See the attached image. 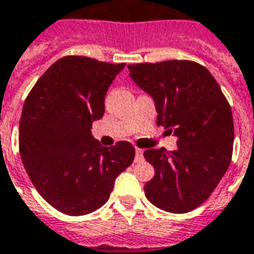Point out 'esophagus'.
I'll return each mask as SVG.
<instances>
[{
	"label": "esophagus",
	"instance_id": "esophagus-1",
	"mask_svg": "<svg viewBox=\"0 0 254 254\" xmlns=\"http://www.w3.org/2000/svg\"><path fill=\"white\" fill-rule=\"evenodd\" d=\"M144 158V151L141 148H135V161H141Z\"/></svg>",
	"mask_w": 254,
	"mask_h": 254
}]
</instances>
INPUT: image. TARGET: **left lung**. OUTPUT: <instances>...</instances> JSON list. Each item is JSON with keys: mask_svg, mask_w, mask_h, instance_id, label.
<instances>
[{"mask_svg": "<svg viewBox=\"0 0 254 254\" xmlns=\"http://www.w3.org/2000/svg\"><path fill=\"white\" fill-rule=\"evenodd\" d=\"M131 79L154 99L156 124L178 138L176 151L149 148L154 166L145 195L155 207L185 214L201 205L232 158L234 119L210 71L187 60L128 65Z\"/></svg>", "mask_w": 254, "mask_h": 254, "instance_id": "left-lung-1", "label": "left lung"}]
</instances>
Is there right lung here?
<instances>
[{
    "mask_svg": "<svg viewBox=\"0 0 254 254\" xmlns=\"http://www.w3.org/2000/svg\"><path fill=\"white\" fill-rule=\"evenodd\" d=\"M126 64L68 56L39 78L25 100L19 152L36 190L56 210L85 215L109 200L116 178L134 161L127 141L102 147L92 123L105 115V96Z\"/></svg>",
    "mask_w": 254,
    "mask_h": 254,
    "instance_id": "right-lung-1",
    "label": "right lung"
}]
</instances>
